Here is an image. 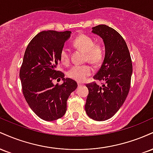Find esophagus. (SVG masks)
<instances>
[{
    "label": "esophagus",
    "mask_w": 153,
    "mask_h": 153,
    "mask_svg": "<svg viewBox=\"0 0 153 153\" xmlns=\"http://www.w3.org/2000/svg\"><path fill=\"white\" fill-rule=\"evenodd\" d=\"M83 85V84L81 83V82H78V87L81 86V85Z\"/></svg>",
    "instance_id": "34e87169"
}]
</instances>
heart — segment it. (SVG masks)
Listing matches in <instances>:
<instances>
[{"label": "heart", "instance_id": "b5f03b06", "mask_svg": "<svg viewBox=\"0 0 153 153\" xmlns=\"http://www.w3.org/2000/svg\"><path fill=\"white\" fill-rule=\"evenodd\" d=\"M73 44L77 48L85 52V59L89 62L98 65L102 62L103 49L99 44H95L94 39L85 34H81L75 38ZM60 60L64 65L70 62V52L67 48H62L60 52ZM93 68L88 65H75L68 72V76L78 82H83L92 74Z\"/></svg>", "mask_w": 153, "mask_h": 153}]
</instances>
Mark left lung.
<instances>
[{
  "mask_svg": "<svg viewBox=\"0 0 153 153\" xmlns=\"http://www.w3.org/2000/svg\"><path fill=\"white\" fill-rule=\"evenodd\" d=\"M92 29V33L102 38L105 45L104 59L94 78L104 83L101 86L96 82L87 84L88 95L85 109L94 120L105 121L118 111L127 99L132 63L127 44L115 29L104 24Z\"/></svg>",
  "mask_w": 153,
  "mask_h": 153,
  "instance_id": "8db88e82",
  "label": "left lung"
}]
</instances>
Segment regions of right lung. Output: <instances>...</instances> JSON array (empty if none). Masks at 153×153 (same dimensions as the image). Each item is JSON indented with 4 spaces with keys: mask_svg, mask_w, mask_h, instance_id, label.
<instances>
[{
    "mask_svg": "<svg viewBox=\"0 0 153 153\" xmlns=\"http://www.w3.org/2000/svg\"><path fill=\"white\" fill-rule=\"evenodd\" d=\"M71 31H43L36 34L26 47L19 76L22 91L31 109L45 121L57 120L65 114L67 101L78 87L71 78L57 71L60 52ZM63 78L54 85L52 80Z\"/></svg>",
    "mask_w": 153,
    "mask_h": 153,
    "instance_id": "1",
    "label": "right lung"
}]
</instances>
